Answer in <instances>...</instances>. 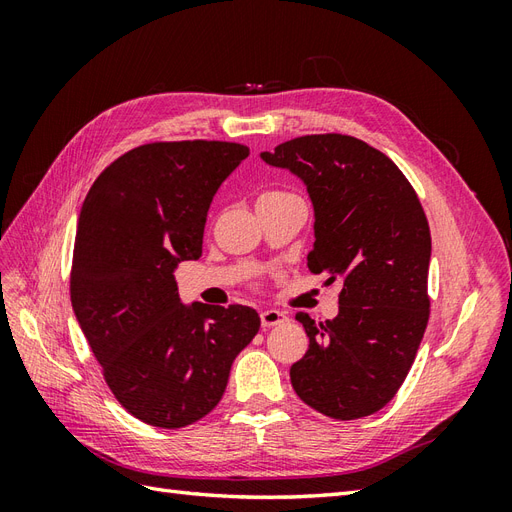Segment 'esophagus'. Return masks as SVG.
<instances>
[{"label": "esophagus", "instance_id": "esophagus-1", "mask_svg": "<svg viewBox=\"0 0 512 512\" xmlns=\"http://www.w3.org/2000/svg\"><path fill=\"white\" fill-rule=\"evenodd\" d=\"M282 322H286V314L280 312V309H262L260 312V324L265 329L275 327V324H282Z\"/></svg>", "mask_w": 512, "mask_h": 512}]
</instances>
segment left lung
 <instances>
[{"label":"left lung","mask_w":512,"mask_h":512,"mask_svg":"<svg viewBox=\"0 0 512 512\" xmlns=\"http://www.w3.org/2000/svg\"><path fill=\"white\" fill-rule=\"evenodd\" d=\"M260 158L305 185L316 239L307 267L342 282L333 320L297 314L309 348L290 367L292 389L339 421L374 414L406 380L429 320L421 200L393 160L354 136H299Z\"/></svg>","instance_id":"left-lung-1"}]
</instances>
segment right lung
Wrapping results in <instances>:
<instances>
[{"label": "right lung", "mask_w": 512, "mask_h": 512, "mask_svg": "<svg viewBox=\"0 0 512 512\" xmlns=\"http://www.w3.org/2000/svg\"><path fill=\"white\" fill-rule=\"evenodd\" d=\"M222 141L151 143L94 181L76 222L74 316L119 404L179 429L209 414L260 329L245 305H183L175 269L203 254L211 200L245 158Z\"/></svg>", "instance_id": "1"}]
</instances>
